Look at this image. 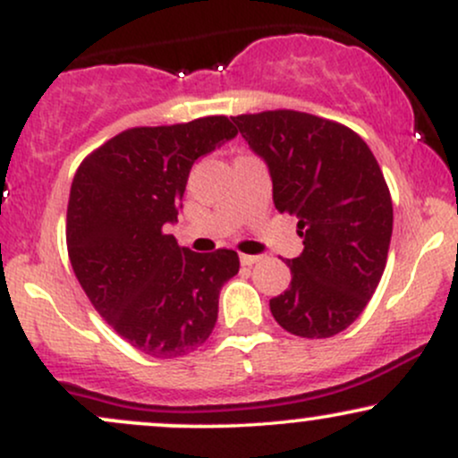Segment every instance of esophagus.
<instances>
[{
    "label": "esophagus",
    "instance_id": "1",
    "mask_svg": "<svg viewBox=\"0 0 458 458\" xmlns=\"http://www.w3.org/2000/svg\"><path fill=\"white\" fill-rule=\"evenodd\" d=\"M260 260V256H250V254H241V265H245V267H251V265H256V262Z\"/></svg>",
    "mask_w": 458,
    "mask_h": 458
}]
</instances>
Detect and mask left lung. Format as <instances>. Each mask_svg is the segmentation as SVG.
Masks as SVG:
<instances>
[{
    "label": "left lung",
    "mask_w": 458,
    "mask_h": 458,
    "mask_svg": "<svg viewBox=\"0 0 458 458\" xmlns=\"http://www.w3.org/2000/svg\"><path fill=\"white\" fill-rule=\"evenodd\" d=\"M233 120L303 239L286 260L291 286L269 301L273 318L301 338H331L364 312L386 269L394 211L379 163L355 131L318 115L276 109Z\"/></svg>",
    "instance_id": "8db88e82"
}]
</instances>
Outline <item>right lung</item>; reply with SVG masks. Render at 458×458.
Wrapping results in <instances>:
<instances>
[{"label":"right lung","instance_id":"add662e5","mask_svg":"<svg viewBox=\"0 0 458 458\" xmlns=\"http://www.w3.org/2000/svg\"><path fill=\"white\" fill-rule=\"evenodd\" d=\"M236 133L225 115L127 129L90 152L72 178V271L94 310L141 353L187 355L217 323L219 291L239 273V256L196 254L165 225L176 222L193 163Z\"/></svg>","mask_w":458,"mask_h":458}]
</instances>
